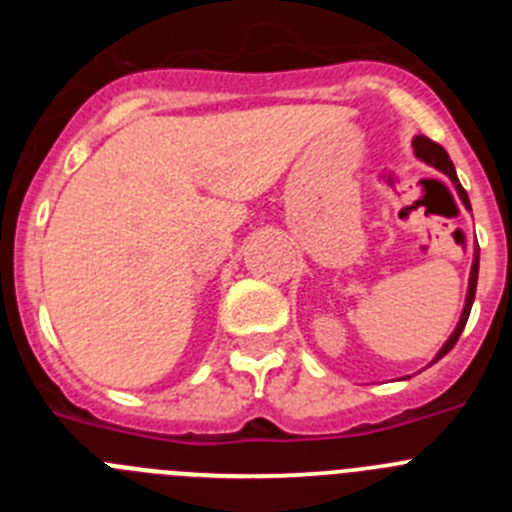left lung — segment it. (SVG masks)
Returning <instances> with one entry per match:
<instances>
[{
  "label": "left lung",
  "instance_id": "1",
  "mask_svg": "<svg viewBox=\"0 0 512 512\" xmlns=\"http://www.w3.org/2000/svg\"><path fill=\"white\" fill-rule=\"evenodd\" d=\"M413 148H415V156H418L420 161H425V164H428V166H433V169L443 171V174L449 176L451 182H454L456 192H459V200L464 202V207H467V210H472V207H469V197H467V192H464V187H461V184H459V176H456V169H454V164H451L449 153L443 151V148L438 146V143H433L431 138H425V135H418V138H413ZM477 277H479V246L474 248L472 271H469L467 300H464V310H461L459 323H456V328H454V333H451V336H449V341H446V343H443L441 348H438V354L433 356L431 364H436L438 359H443V356L449 354L451 348L456 346V341H459L461 330H464V325H467L469 312H472V305H474V292H477Z\"/></svg>",
  "mask_w": 512,
  "mask_h": 512
}]
</instances>
